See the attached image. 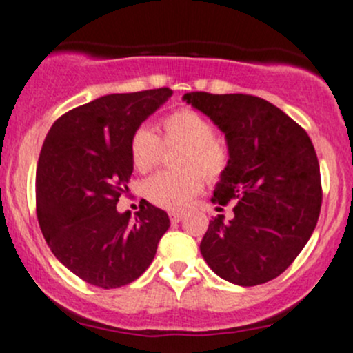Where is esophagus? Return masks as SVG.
<instances>
[{
	"label": "esophagus",
	"mask_w": 353,
	"mask_h": 353,
	"mask_svg": "<svg viewBox=\"0 0 353 353\" xmlns=\"http://www.w3.org/2000/svg\"><path fill=\"white\" fill-rule=\"evenodd\" d=\"M183 216H184L183 212H170L169 213V219H170V222H172V223L181 222V220H183Z\"/></svg>",
	"instance_id": "1"
}]
</instances>
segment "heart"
I'll return each instance as SVG.
<instances>
[{"instance_id":"1","label":"heart","mask_w":353,"mask_h":353,"mask_svg":"<svg viewBox=\"0 0 353 353\" xmlns=\"http://www.w3.org/2000/svg\"><path fill=\"white\" fill-rule=\"evenodd\" d=\"M162 137L152 128L140 126L131 137L133 165L150 172L162 162L165 148L181 147L176 155L179 170L155 174L145 184V196L160 208L179 210L201 191L205 177L216 181L230 165V150L215 134L212 121L198 110L183 108L160 121Z\"/></svg>"}]
</instances>
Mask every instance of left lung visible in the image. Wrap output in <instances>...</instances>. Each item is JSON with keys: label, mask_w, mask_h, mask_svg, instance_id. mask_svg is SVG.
I'll list each match as a JSON object with an SVG mask.
<instances>
[{"label": "left lung", "mask_w": 353, "mask_h": 353, "mask_svg": "<svg viewBox=\"0 0 353 353\" xmlns=\"http://www.w3.org/2000/svg\"><path fill=\"white\" fill-rule=\"evenodd\" d=\"M188 104L225 133L230 165L212 203L236 201L234 219L210 220L201 254L227 282L252 287L282 275L318 223L323 190L311 138L283 110L245 94L190 92Z\"/></svg>", "instance_id": "8db88e82"}]
</instances>
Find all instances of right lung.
I'll use <instances>...</instances> for the list:
<instances>
[{"label": "right lung", "instance_id": "right-lung-1", "mask_svg": "<svg viewBox=\"0 0 353 353\" xmlns=\"http://www.w3.org/2000/svg\"><path fill=\"white\" fill-rule=\"evenodd\" d=\"M172 90L112 94L68 110L42 145L35 206L42 236L70 272L102 288L137 280L154 261L170 220L141 199L140 210H116L133 172L130 143L141 123Z\"/></svg>", "mask_w": 353, "mask_h": 353}]
</instances>
